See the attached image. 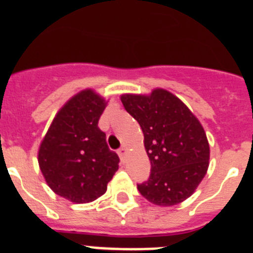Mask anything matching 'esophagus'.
I'll use <instances>...</instances> for the list:
<instances>
[{
	"label": "esophagus",
	"mask_w": 253,
	"mask_h": 253,
	"mask_svg": "<svg viewBox=\"0 0 253 253\" xmlns=\"http://www.w3.org/2000/svg\"><path fill=\"white\" fill-rule=\"evenodd\" d=\"M126 153H128V148H126V147L125 146H123L122 148L119 149V151H118V154H119V157H120V160H124L125 158V156H126Z\"/></svg>",
	"instance_id": "obj_1"
}]
</instances>
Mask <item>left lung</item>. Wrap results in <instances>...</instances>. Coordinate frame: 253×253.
Wrapping results in <instances>:
<instances>
[{
  "instance_id": "left-lung-1",
  "label": "left lung",
  "mask_w": 253,
  "mask_h": 253,
  "mask_svg": "<svg viewBox=\"0 0 253 253\" xmlns=\"http://www.w3.org/2000/svg\"><path fill=\"white\" fill-rule=\"evenodd\" d=\"M139 123L151 161L148 181L138 190L152 204L172 207L195 193L207 175L210 149L203 125L177 96L165 88L120 96Z\"/></svg>"
}]
</instances>
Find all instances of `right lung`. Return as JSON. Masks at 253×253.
<instances>
[{"instance_id": "add662e5", "label": "right lung", "mask_w": 253, "mask_h": 253, "mask_svg": "<svg viewBox=\"0 0 253 253\" xmlns=\"http://www.w3.org/2000/svg\"><path fill=\"white\" fill-rule=\"evenodd\" d=\"M107 101L91 88L72 96L51 122L38 151L48 186L76 204L91 203L106 193L119 169V157L107 147L97 126Z\"/></svg>"}]
</instances>
